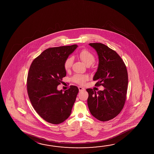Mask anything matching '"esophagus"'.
<instances>
[{"label":"esophagus","instance_id":"obj_1","mask_svg":"<svg viewBox=\"0 0 154 154\" xmlns=\"http://www.w3.org/2000/svg\"><path fill=\"white\" fill-rule=\"evenodd\" d=\"M78 89H79V91H84L85 90V88H83V87H82V86H78Z\"/></svg>","mask_w":154,"mask_h":154}]
</instances>
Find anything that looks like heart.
<instances>
[{"label":"heart","instance_id":"1","mask_svg":"<svg viewBox=\"0 0 154 154\" xmlns=\"http://www.w3.org/2000/svg\"><path fill=\"white\" fill-rule=\"evenodd\" d=\"M78 56L81 59V61L87 66H91L95 60V57L93 54L86 49H83L81 51V52L79 53ZM72 63H73V58L72 57H70L66 59V61L64 63V66L66 70H68L71 68V66H72ZM88 79V76L85 75H80V74L75 75L72 78V80L73 82L80 85H83L85 82V81H87Z\"/></svg>","mask_w":154,"mask_h":154}]
</instances>
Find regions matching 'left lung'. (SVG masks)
<instances>
[{
    "label": "left lung",
    "instance_id": "1",
    "mask_svg": "<svg viewBox=\"0 0 154 154\" xmlns=\"http://www.w3.org/2000/svg\"><path fill=\"white\" fill-rule=\"evenodd\" d=\"M89 45L98 55V67L93 81H98L95 85L103 86L105 89L97 92L92 88L86 89L88 109L99 121H109L117 116L124 107L128 82L127 70L116 51L103 43Z\"/></svg>",
    "mask_w": 154,
    "mask_h": 154
}]
</instances>
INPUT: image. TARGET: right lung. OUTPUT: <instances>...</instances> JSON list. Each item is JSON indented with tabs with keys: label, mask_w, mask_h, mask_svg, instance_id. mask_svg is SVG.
<instances>
[{
	"label": "right lung",
	"mask_w": 154,
	"mask_h": 154,
	"mask_svg": "<svg viewBox=\"0 0 154 154\" xmlns=\"http://www.w3.org/2000/svg\"><path fill=\"white\" fill-rule=\"evenodd\" d=\"M78 45L48 48L33 60L28 71L27 89L33 108L45 121L61 124L70 116L78 88L71 85L64 91L57 86L66 76L64 63Z\"/></svg>",
	"instance_id": "right-lung-1"
}]
</instances>
